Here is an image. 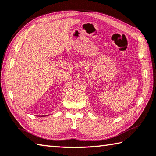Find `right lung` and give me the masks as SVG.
Returning a JSON list of instances; mask_svg holds the SVG:
<instances>
[{
	"label": "right lung",
	"mask_w": 156,
	"mask_h": 156,
	"mask_svg": "<svg viewBox=\"0 0 156 156\" xmlns=\"http://www.w3.org/2000/svg\"><path fill=\"white\" fill-rule=\"evenodd\" d=\"M42 116H43V115H42ZM44 116H45V115H44Z\"/></svg>",
	"instance_id": "add662e5"
}]
</instances>
